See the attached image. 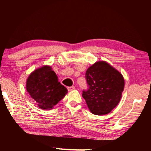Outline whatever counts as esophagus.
I'll list each match as a JSON object with an SVG mask.
<instances>
[{
  "label": "esophagus",
  "mask_w": 151,
  "mask_h": 151,
  "mask_svg": "<svg viewBox=\"0 0 151 151\" xmlns=\"http://www.w3.org/2000/svg\"><path fill=\"white\" fill-rule=\"evenodd\" d=\"M67 89H68V91H73V90H74V89H75V86H68V87H67Z\"/></svg>",
  "instance_id": "obj_1"
}]
</instances>
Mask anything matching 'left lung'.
Masks as SVG:
<instances>
[{"mask_svg": "<svg viewBox=\"0 0 151 151\" xmlns=\"http://www.w3.org/2000/svg\"><path fill=\"white\" fill-rule=\"evenodd\" d=\"M87 89L82 96L92 113L103 115L115 108L121 100L124 80L118 70L104 61L96 62L85 74Z\"/></svg>", "mask_w": 151, "mask_h": 151, "instance_id": "8db88e82", "label": "left lung"}]
</instances>
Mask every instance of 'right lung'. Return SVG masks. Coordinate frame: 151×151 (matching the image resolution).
<instances>
[{
	"label": "right lung",
	"instance_id": "obj_1",
	"mask_svg": "<svg viewBox=\"0 0 151 151\" xmlns=\"http://www.w3.org/2000/svg\"><path fill=\"white\" fill-rule=\"evenodd\" d=\"M27 91L43 109H52L67 93V89L58 81L56 73L48 66L30 74L27 81Z\"/></svg>",
	"mask_w": 151,
	"mask_h": 151
}]
</instances>
